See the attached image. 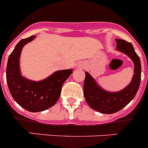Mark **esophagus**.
<instances>
[{
  "label": "esophagus",
  "mask_w": 148,
  "mask_h": 148,
  "mask_svg": "<svg viewBox=\"0 0 148 148\" xmlns=\"http://www.w3.org/2000/svg\"><path fill=\"white\" fill-rule=\"evenodd\" d=\"M79 67H81V68H83V66H82V65H80V66H79Z\"/></svg>",
  "instance_id": "esophagus-1"
}]
</instances>
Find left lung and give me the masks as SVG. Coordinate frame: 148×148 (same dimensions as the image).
<instances>
[{
	"mask_svg": "<svg viewBox=\"0 0 148 148\" xmlns=\"http://www.w3.org/2000/svg\"><path fill=\"white\" fill-rule=\"evenodd\" d=\"M116 50L127 56L134 64L133 75L130 83L117 92L107 91L99 85L97 82L86 72L84 82V95L90 108L99 113L113 114L121 110L135 97L141 82L140 58L136 53L131 43L121 39H116Z\"/></svg>",
	"mask_w": 148,
	"mask_h": 148,
	"instance_id": "obj_1",
	"label": "left lung"
}]
</instances>
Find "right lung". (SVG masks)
Segmentation results:
<instances>
[{
    "label": "right lung",
    "instance_id": "right-lung-1",
    "mask_svg": "<svg viewBox=\"0 0 148 148\" xmlns=\"http://www.w3.org/2000/svg\"><path fill=\"white\" fill-rule=\"evenodd\" d=\"M35 38L32 35L18 43L9 56L6 72L7 85L14 100L21 107L33 113L46 110L57 102L63 84L73 73V69L58 70L38 82L23 76L20 68L22 49Z\"/></svg>",
    "mask_w": 148,
    "mask_h": 148
}]
</instances>
